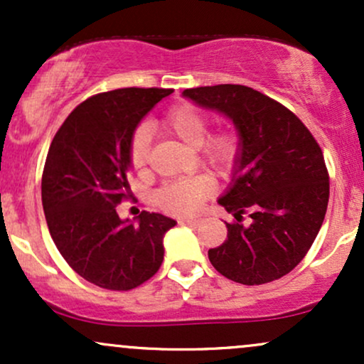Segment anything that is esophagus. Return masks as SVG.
Wrapping results in <instances>:
<instances>
[{
  "instance_id": "34e87169",
  "label": "esophagus",
  "mask_w": 364,
  "mask_h": 364,
  "mask_svg": "<svg viewBox=\"0 0 364 364\" xmlns=\"http://www.w3.org/2000/svg\"><path fill=\"white\" fill-rule=\"evenodd\" d=\"M179 224H185V225H191V228H198L200 224H202V220L198 219H186V217H183V219L178 220Z\"/></svg>"
}]
</instances>
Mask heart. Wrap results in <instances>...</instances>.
<instances>
[{
    "mask_svg": "<svg viewBox=\"0 0 364 364\" xmlns=\"http://www.w3.org/2000/svg\"><path fill=\"white\" fill-rule=\"evenodd\" d=\"M162 127L188 147L198 149L202 161L215 171L224 173L235 168L241 150L237 133L231 128H219L208 133L207 116L193 104L181 102L171 107L162 119ZM150 141L152 135L145 124L136 128L129 140V162L140 173L149 166ZM214 193L215 183L208 176L173 179L159 188L156 203L171 214L191 215Z\"/></svg>",
    "mask_w": 364,
    "mask_h": 364,
    "instance_id": "heart-1",
    "label": "heart"
}]
</instances>
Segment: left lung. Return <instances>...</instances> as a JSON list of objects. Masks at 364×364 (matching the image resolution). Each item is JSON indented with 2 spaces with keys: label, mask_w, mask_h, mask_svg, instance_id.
I'll use <instances>...</instances> for the list:
<instances>
[{
  "label": "left lung",
  "mask_w": 364,
  "mask_h": 364,
  "mask_svg": "<svg viewBox=\"0 0 364 364\" xmlns=\"http://www.w3.org/2000/svg\"><path fill=\"white\" fill-rule=\"evenodd\" d=\"M224 112L240 132L232 186L219 203L236 220L208 250L214 269L231 281L260 286L289 274L311 248L328 205L323 152L294 112L246 85L196 87L183 92ZM248 213L252 223L240 224Z\"/></svg>",
  "instance_id": "1"
}]
</instances>
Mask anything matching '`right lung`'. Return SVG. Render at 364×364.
Masks as SVG:
<instances>
[{
	"label": "right lung",
	"instance_id": "right-lung-1",
	"mask_svg": "<svg viewBox=\"0 0 364 364\" xmlns=\"http://www.w3.org/2000/svg\"><path fill=\"white\" fill-rule=\"evenodd\" d=\"M173 89H118L78 104L56 132L43 171L49 232L66 263L102 289L129 291L154 277L174 220L141 212L121 220L129 196V140L136 124Z\"/></svg>",
	"mask_w": 364,
	"mask_h": 364
}]
</instances>
